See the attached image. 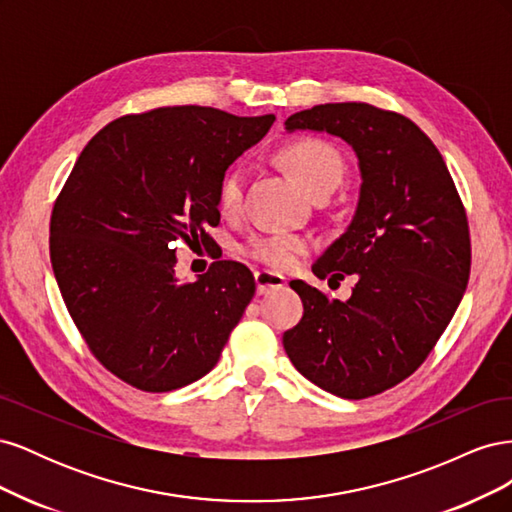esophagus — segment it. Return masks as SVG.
Instances as JSON below:
<instances>
[{"label":"esophagus","instance_id":"obj_1","mask_svg":"<svg viewBox=\"0 0 512 512\" xmlns=\"http://www.w3.org/2000/svg\"><path fill=\"white\" fill-rule=\"evenodd\" d=\"M254 277H256V288H258V294H267V292L277 290V288H282V286L286 284V280H284V277H282L280 273H273V271H267V269L256 271V273H254Z\"/></svg>","mask_w":512,"mask_h":512}]
</instances>
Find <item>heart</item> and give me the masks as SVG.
I'll list each match as a JSON object with an SVG mask.
<instances>
[{"label": "heart", "instance_id": "b5f03b06", "mask_svg": "<svg viewBox=\"0 0 512 512\" xmlns=\"http://www.w3.org/2000/svg\"><path fill=\"white\" fill-rule=\"evenodd\" d=\"M277 160L292 175L309 196L331 194L344 179L346 166L339 151L322 138L301 136L288 141L277 151ZM245 190V168L230 166L218 185V205L224 213H237L243 205ZM309 239L292 232H275V235H256L243 245V254L260 265L275 271H288L297 265V260L307 254Z\"/></svg>", "mask_w": 512, "mask_h": 512}]
</instances>
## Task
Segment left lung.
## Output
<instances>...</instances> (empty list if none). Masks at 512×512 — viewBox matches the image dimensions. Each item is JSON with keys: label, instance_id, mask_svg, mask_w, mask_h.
Returning a JSON list of instances; mask_svg holds the SVG:
<instances>
[{"label": "left lung", "instance_id": "obj_1", "mask_svg": "<svg viewBox=\"0 0 512 512\" xmlns=\"http://www.w3.org/2000/svg\"><path fill=\"white\" fill-rule=\"evenodd\" d=\"M286 130L342 136L361 166V198L342 237L312 271L354 275L348 301L292 280L303 318L284 333L292 365L344 399L374 397L412 376L438 344L466 292L472 245L455 181L408 117L367 102L318 104Z\"/></svg>", "mask_w": 512, "mask_h": 512}]
</instances>
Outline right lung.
I'll use <instances>...</instances> for the list:
<instances>
[{"label": "right lung", "instance_id": "add662e5", "mask_svg": "<svg viewBox=\"0 0 512 512\" xmlns=\"http://www.w3.org/2000/svg\"><path fill=\"white\" fill-rule=\"evenodd\" d=\"M211 106L123 115L81 151L51 213V265L91 354L138 391L181 389L218 363L256 282L215 260L175 277V245L209 247L226 168L273 126Z\"/></svg>", "mask_w": 512, "mask_h": 512}]
</instances>
